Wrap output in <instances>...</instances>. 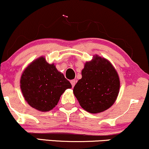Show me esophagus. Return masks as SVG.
I'll return each instance as SVG.
<instances>
[{
    "instance_id": "1",
    "label": "esophagus",
    "mask_w": 149,
    "mask_h": 149,
    "mask_svg": "<svg viewBox=\"0 0 149 149\" xmlns=\"http://www.w3.org/2000/svg\"><path fill=\"white\" fill-rule=\"evenodd\" d=\"M76 80H71V85H72V87H73L75 86V85H76Z\"/></svg>"
}]
</instances>
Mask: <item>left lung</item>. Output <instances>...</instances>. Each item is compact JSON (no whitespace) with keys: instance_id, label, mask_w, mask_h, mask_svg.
Masks as SVG:
<instances>
[{"instance_id":"obj_1","label":"left lung","mask_w":149,"mask_h":149,"mask_svg":"<svg viewBox=\"0 0 149 149\" xmlns=\"http://www.w3.org/2000/svg\"><path fill=\"white\" fill-rule=\"evenodd\" d=\"M82 78L73 88V94L80 106L92 114L104 112L116 101L120 89L117 71L111 62L95 55L86 62Z\"/></svg>"}]
</instances>
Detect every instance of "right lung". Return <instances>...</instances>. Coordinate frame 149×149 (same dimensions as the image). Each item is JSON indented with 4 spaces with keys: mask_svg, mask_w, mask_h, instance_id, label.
<instances>
[{
    "mask_svg": "<svg viewBox=\"0 0 149 149\" xmlns=\"http://www.w3.org/2000/svg\"><path fill=\"white\" fill-rule=\"evenodd\" d=\"M20 87L30 106L41 112H48L56 106L61 95L72 86L54 64H48L45 57L41 56L23 71Z\"/></svg>",
    "mask_w": 149,
    "mask_h": 149,
    "instance_id": "obj_1",
    "label": "right lung"
}]
</instances>
